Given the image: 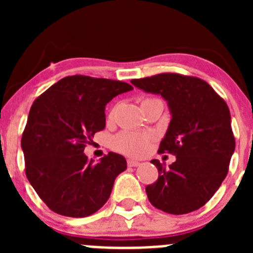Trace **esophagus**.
<instances>
[{
  "label": "esophagus",
  "instance_id": "34e87169",
  "mask_svg": "<svg viewBox=\"0 0 253 253\" xmlns=\"http://www.w3.org/2000/svg\"><path fill=\"white\" fill-rule=\"evenodd\" d=\"M139 165H140L139 161L128 160V166H129V167H137V166H139Z\"/></svg>",
  "mask_w": 253,
  "mask_h": 253
}]
</instances>
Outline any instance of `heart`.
<instances>
[{
  "label": "heart",
  "instance_id": "1",
  "mask_svg": "<svg viewBox=\"0 0 253 253\" xmlns=\"http://www.w3.org/2000/svg\"><path fill=\"white\" fill-rule=\"evenodd\" d=\"M148 100V99H146ZM144 101V100H143ZM111 111L110 118L114 116ZM151 139V134L148 133H135V131H122L116 134L113 138V147L115 151L124 153L126 156H140L147 149L148 142Z\"/></svg>",
  "mask_w": 253,
  "mask_h": 253
}]
</instances>
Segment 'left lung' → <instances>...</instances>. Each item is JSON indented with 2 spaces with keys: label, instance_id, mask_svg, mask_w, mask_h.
<instances>
[{
  "label": "left lung",
  "instance_id": "8db88e82",
  "mask_svg": "<svg viewBox=\"0 0 253 253\" xmlns=\"http://www.w3.org/2000/svg\"><path fill=\"white\" fill-rule=\"evenodd\" d=\"M169 102L172 119L158 153L176 156L165 167L158 160L156 182L146 187L149 202L165 213H191L209 202L222 185L236 147L231 113L208 82L193 76L160 73L131 80Z\"/></svg>",
  "mask_w": 253,
  "mask_h": 253
}]
</instances>
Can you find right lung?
<instances>
[{"mask_svg":"<svg viewBox=\"0 0 253 253\" xmlns=\"http://www.w3.org/2000/svg\"><path fill=\"white\" fill-rule=\"evenodd\" d=\"M130 90L126 82L76 75L62 78L33 102L21 138L25 173L54 213L84 218L110 198L126 161L109 152L95 163L84 151L105 128L107 102Z\"/></svg>","mask_w":253,"mask_h":253,"instance_id":"obj_1","label":"right lung"}]
</instances>
